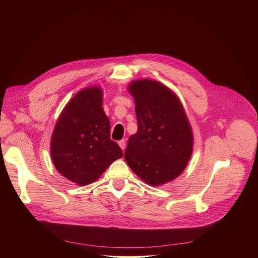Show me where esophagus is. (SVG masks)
Listing matches in <instances>:
<instances>
[{
    "mask_svg": "<svg viewBox=\"0 0 258 258\" xmlns=\"http://www.w3.org/2000/svg\"><path fill=\"white\" fill-rule=\"evenodd\" d=\"M118 144H119V146H120V148H121L122 150H125V148H126V140H125V139H122V140H120V141L118 142Z\"/></svg>",
    "mask_w": 258,
    "mask_h": 258,
    "instance_id": "esophagus-1",
    "label": "esophagus"
}]
</instances>
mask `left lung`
Here are the masks:
<instances>
[{
	"label": "left lung",
	"instance_id": "8db88e82",
	"mask_svg": "<svg viewBox=\"0 0 258 258\" xmlns=\"http://www.w3.org/2000/svg\"><path fill=\"white\" fill-rule=\"evenodd\" d=\"M137 116V132L129 137L124 158L146 184L159 186L178 178L191 157L194 134L178 95L149 78L128 85Z\"/></svg>",
	"mask_w": 258,
	"mask_h": 258
}]
</instances>
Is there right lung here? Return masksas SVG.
<instances>
[{
  "label": "right lung",
  "mask_w": 258,
  "mask_h": 258,
  "mask_svg": "<svg viewBox=\"0 0 258 258\" xmlns=\"http://www.w3.org/2000/svg\"><path fill=\"white\" fill-rule=\"evenodd\" d=\"M101 86L79 90L61 111L50 139L57 172L79 185L100 178L122 150L110 139V121L103 110Z\"/></svg>",
  "instance_id": "1"
}]
</instances>
